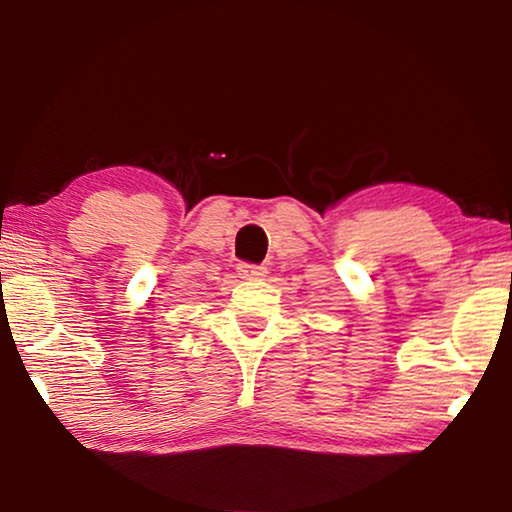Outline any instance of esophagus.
<instances>
[{"instance_id": "obj_1", "label": "esophagus", "mask_w": 512, "mask_h": 512, "mask_svg": "<svg viewBox=\"0 0 512 512\" xmlns=\"http://www.w3.org/2000/svg\"><path fill=\"white\" fill-rule=\"evenodd\" d=\"M239 277L244 280H255V277H264L266 275V266H255V264H239L237 266Z\"/></svg>"}]
</instances>
